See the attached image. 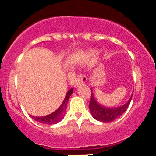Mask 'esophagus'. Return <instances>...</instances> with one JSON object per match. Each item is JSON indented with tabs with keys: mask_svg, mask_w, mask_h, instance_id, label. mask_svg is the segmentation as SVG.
I'll return each mask as SVG.
<instances>
[{
	"mask_svg": "<svg viewBox=\"0 0 156 156\" xmlns=\"http://www.w3.org/2000/svg\"><path fill=\"white\" fill-rule=\"evenodd\" d=\"M87 77L85 76H83V75H80V76H78V78H77V79L76 80V83H75V87H78V86H80V84H82L84 82L87 81Z\"/></svg>",
	"mask_w": 156,
	"mask_h": 156,
	"instance_id": "obj_1",
	"label": "esophagus"
}]
</instances>
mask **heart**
Returning <instances> with one entry per match:
<instances>
[{"mask_svg": "<svg viewBox=\"0 0 156 156\" xmlns=\"http://www.w3.org/2000/svg\"><path fill=\"white\" fill-rule=\"evenodd\" d=\"M95 53H96L95 51H91L90 53H89V58L88 59H87V62H90L91 61H92V57L95 55Z\"/></svg>", "mask_w": 156, "mask_h": 156, "instance_id": "heart-1", "label": "heart"}]
</instances>
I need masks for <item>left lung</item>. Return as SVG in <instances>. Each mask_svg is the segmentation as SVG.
I'll list each match as a JSON object with an SVG mask.
<instances>
[{
  "label": "left lung",
  "mask_w": 156,
  "mask_h": 156,
  "mask_svg": "<svg viewBox=\"0 0 156 156\" xmlns=\"http://www.w3.org/2000/svg\"><path fill=\"white\" fill-rule=\"evenodd\" d=\"M91 90H92V95L89 103V110L92 117L97 120L102 122H111L119 118L128 108L132 99L131 95L128 101L122 106L108 108L96 101L92 92V89H91Z\"/></svg>",
  "instance_id": "1"
}]
</instances>
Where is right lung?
<instances>
[{
    "instance_id": "obj_1",
    "label": "right lung",
    "mask_w": 156,
    "mask_h": 156,
    "mask_svg": "<svg viewBox=\"0 0 156 156\" xmlns=\"http://www.w3.org/2000/svg\"><path fill=\"white\" fill-rule=\"evenodd\" d=\"M73 92V89H70L66 94L65 98L64 99L62 102V105L58 107L57 110H55L54 112L51 113V114L44 117H34V116H31V117L34 119L35 121L39 122L42 123V124L46 125H53L56 124V123L59 122L65 116L66 109H67V102L69 101V97Z\"/></svg>"
}]
</instances>
